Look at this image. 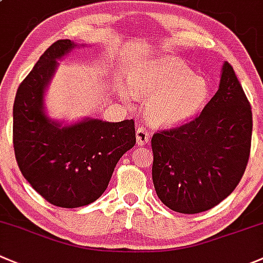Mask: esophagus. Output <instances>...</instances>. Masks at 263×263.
<instances>
[{
	"label": "esophagus",
	"mask_w": 263,
	"mask_h": 263,
	"mask_svg": "<svg viewBox=\"0 0 263 263\" xmlns=\"http://www.w3.org/2000/svg\"><path fill=\"white\" fill-rule=\"evenodd\" d=\"M135 138H137L138 145H144L149 142V133L144 128H138L135 132Z\"/></svg>",
	"instance_id": "1"
}]
</instances>
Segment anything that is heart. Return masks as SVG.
<instances>
[{"mask_svg":"<svg viewBox=\"0 0 263 263\" xmlns=\"http://www.w3.org/2000/svg\"><path fill=\"white\" fill-rule=\"evenodd\" d=\"M128 90L120 91L121 97H145L144 114L157 126L186 123L201 111L210 95L206 78L171 57L135 64L128 74Z\"/></svg>","mask_w":263,"mask_h":263,"instance_id":"b5f03b06","label":"heart"}]
</instances>
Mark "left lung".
I'll return each mask as SVG.
<instances>
[{
  "label": "left lung",
  "instance_id": "1",
  "mask_svg": "<svg viewBox=\"0 0 263 263\" xmlns=\"http://www.w3.org/2000/svg\"><path fill=\"white\" fill-rule=\"evenodd\" d=\"M252 111L233 67L224 62L216 93L195 120L152 137V178L173 212L212 209L237 187L250 158Z\"/></svg>",
  "mask_w": 263,
  "mask_h": 263
}]
</instances>
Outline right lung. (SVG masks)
<instances>
[{
  "instance_id": "obj_1",
  "label": "right lung",
  "mask_w": 263,
  "mask_h": 263,
  "mask_svg": "<svg viewBox=\"0 0 263 263\" xmlns=\"http://www.w3.org/2000/svg\"><path fill=\"white\" fill-rule=\"evenodd\" d=\"M77 47L69 39L53 43L18 86L13 102L18 168L48 202L67 209L96 201L106 190L119 159L135 144L133 119L110 123L85 118L64 124L48 116L45 91L59 59Z\"/></svg>"
}]
</instances>
